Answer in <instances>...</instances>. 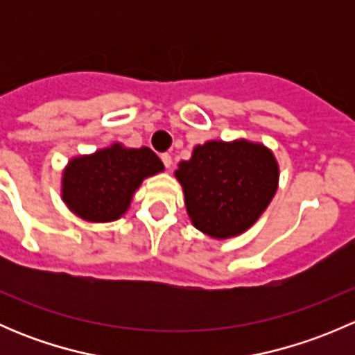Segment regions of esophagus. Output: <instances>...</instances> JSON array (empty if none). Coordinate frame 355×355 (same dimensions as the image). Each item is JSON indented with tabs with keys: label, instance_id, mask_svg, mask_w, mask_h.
<instances>
[{
	"label": "esophagus",
	"instance_id": "1",
	"mask_svg": "<svg viewBox=\"0 0 355 355\" xmlns=\"http://www.w3.org/2000/svg\"><path fill=\"white\" fill-rule=\"evenodd\" d=\"M159 157H161V161H163L164 168H170L171 166V156L168 155V153H163V155H161Z\"/></svg>",
	"mask_w": 355,
	"mask_h": 355
}]
</instances>
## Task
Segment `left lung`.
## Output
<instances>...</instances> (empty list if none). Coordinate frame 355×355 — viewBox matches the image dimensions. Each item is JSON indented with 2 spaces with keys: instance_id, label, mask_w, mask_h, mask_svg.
I'll return each mask as SVG.
<instances>
[{
  "instance_id": "8db88e82",
  "label": "left lung",
  "mask_w": 355,
  "mask_h": 355,
  "mask_svg": "<svg viewBox=\"0 0 355 355\" xmlns=\"http://www.w3.org/2000/svg\"><path fill=\"white\" fill-rule=\"evenodd\" d=\"M175 175L194 227L216 239L245 232L266 209L278 185L271 151L247 141L198 146Z\"/></svg>"
}]
</instances>
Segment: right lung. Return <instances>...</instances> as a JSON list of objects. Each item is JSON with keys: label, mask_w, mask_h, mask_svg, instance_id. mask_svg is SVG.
<instances>
[{"label": "right lung", "mask_w": 355, "mask_h": 355, "mask_svg": "<svg viewBox=\"0 0 355 355\" xmlns=\"http://www.w3.org/2000/svg\"><path fill=\"white\" fill-rule=\"evenodd\" d=\"M161 170L163 163L149 148L125 149L114 144L68 163L63 200L84 220H116L127 211L142 180Z\"/></svg>", "instance_id": "1"}]
</instances>
